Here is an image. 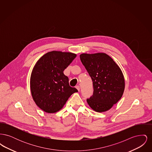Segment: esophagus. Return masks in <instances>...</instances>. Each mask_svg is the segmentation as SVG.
I'll use <instances>...</instances> for the list:
<instances>
[{"label": "esophagus", "instance_id": "1", "mask_svg": "<svg viewBox=\"0 0 152 152\" xmlns=\"http://www.w3.org/2000/svg\"><path fill=\"white\" fill-rule=\"evenodd\" d=\"M76 88H77V89L79 91H80V87L79 86H77L76 87Z\"/></svg>", "mask_w": 152, "mask_h": 152}]
</instances>
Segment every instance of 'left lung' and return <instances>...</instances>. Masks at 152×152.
I'll return each instance as SVG.
<instances>
[{
	"instance_id": "obj_1",
	"label": "left lung",
	"mask_w": 152,
	"mask_h": 152,
	"mask_svg": "<svg viewBox=\"0 0 152 152\" xmlns=\"http://www.w3.org/2000/svg\"><path fill=\"white\" fill-rule=\"evenodd\" d=\"M82 64L93 82L94 93L87 101L96 112H105L111 108L123 96L125 81L119 66L104 53H83Z\"/></svg>"
}]
</instances>
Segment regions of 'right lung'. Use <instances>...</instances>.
I'll list each match as a JSON object with an SVG mask.
<instances>
[{
  "instance_id": "right-lung-1",
  "label": "right lung",
  "mask_w": 152,
  "mask_h": 152,
  "mask_svg": "<svg viewBox=\"0 0 152 152\" xmlns=\"http://www.w3.org/2000/svg\"><path fill=\"white\" fill-rule=\"evenodd\" d=\"M76 57L71 52L51 51L40 58L31 76L30 87L36 105L44 112L55 113L77 89L69 84L63 71Z\"/></svg>"
}]
</instances>
